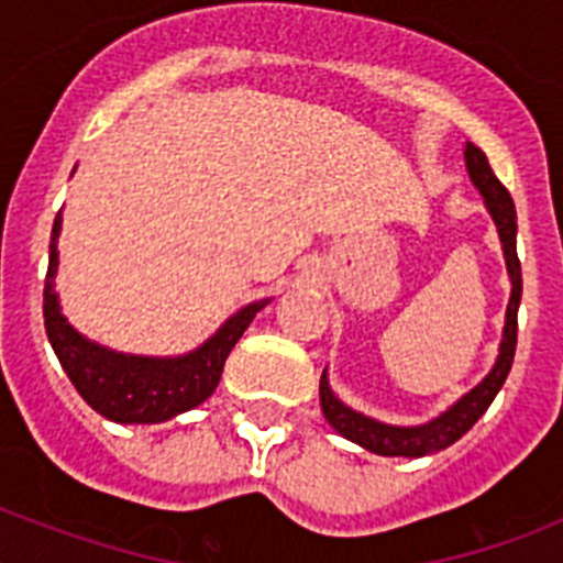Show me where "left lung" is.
I'll list each match as a JSON object with an SVG mask.
<instances>
[{"mask_svg": "<svg viewBox=\"0 0 563 563\" xmlns=\"http://www.w3.org/2000/svg\"><path fill=\"white\" fill-rule=\"evenodd\" d=\"M465 168L471 183L476 186V191L485 197V208L490 213V220H494L496 233H499L507 276H510V301H507L499 355H496L490 372L476 383L474 389L465 391L454 406H449L445 411L431 417L429 422H420V426H391V422H380L375 417H366L361 411L350 409L330 389V377H327L324 369L318 395H321V411H324L327 422H330L338 434L346 437L350 442H355V445H361V449L372 451L377 456H409V460H417V456L437 454V451L454 445L485 415L487 406L494 402V397L505 386L507 372L514 366L516 327H519L516 324V316H519L521 301V265L519 256H516V208L507 188L501 186L499 177L490 168V163H487L485 152L479 146H474L471 141L465 143Z\"/></svg>", "mask_w": 563, "mask_h": 563, "instance_id": "1", "label": "left lung"}]
</instances>
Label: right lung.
Here are the masks:
<instances>
[{"instance_id":"obj_1","label":"right lung","mask_w":563,"mask_h":563,"mask_svg":"<svg viewBox=\"0 0 563 563\" xmlns=\"http://www.w3.org/2000/svg\"><path fill=\"white\" fill-rule=\"evenodd\" d=\"M58 236L62 211L56 213L49 233V265L44 278V330L62 369L73 380L78 395L101 417L123 426H152L166 422L183 411L197 409L220 386L228 355L251 327L256 312L271 305V298L253 301L233 312L220 330L186 355H126L84 338L62 312L56 292Z\"/></svg>"}]
</instances>
